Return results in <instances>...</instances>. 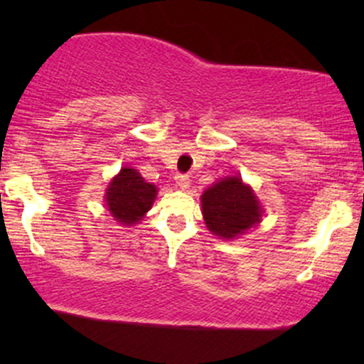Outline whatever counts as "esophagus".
Wrapping results in <instances>:
<instances>
[{
    "instance_id": "1",
    "label": "esophagus",
    "mask_w": 364,
    "mask_h": 364,
    "mask_svg": "<svg viewBox=\"0 0 364 364\" xmlns=\"http://www.w3.org/2000/svg\"><path fill=\"white\" fill-rule=\"evenodd\" d=\"M176 185L178 188H181V190H186V188L190 186V176H188V174H176Z\"/></svg>"
}]
</instances>
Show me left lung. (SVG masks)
Returning a JSON list of instances; mask_svg holds the SVG:
<instances>
[{
  "mask_svg": "<svg viewBox=\"0 0 364 364\" xmlns=\"http://www.w3.org/2000/svg\"><path fill=\"white\" fill-rule=\"evenodd\" d=\"M202 214L212 235L235 240L262 223L263 210L252 186L241 178L228 176L203 191Z\"/></svg>",
  "mask_w": 364,
  "mask_h": 364,
  "instance_id": "left-lung-1",
  "label": "left lung"
}]
</instances>
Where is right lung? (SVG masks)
Here are the masks:
<instances>
[{
	"mask_svg": "<svg viewBox=\"0 0 364 364\" xmlns=\"http://www.w3.org/2000/svg\"><path fill=\"white\" fill-rule=\"evenodd\" d=\"M157 188L133 168H123L111 179L106 190V207L121 225L140 223L156 200Z\"/></svg>",
	"mask_w": 364,
	"mask_h": 364,
	"instance_id": "right-lung-1",
	"label": "right lung"
}]
</instances>
